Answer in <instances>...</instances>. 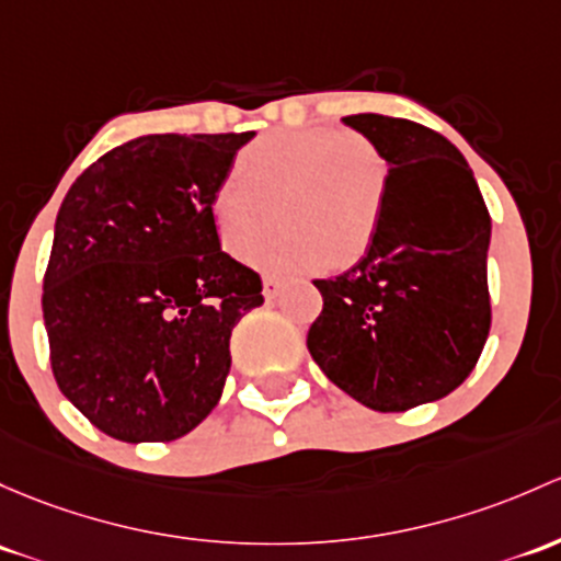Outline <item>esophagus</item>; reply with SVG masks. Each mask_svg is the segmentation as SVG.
<instances>
[{"label":"esophagus","instance_id":"1","mask_svg":"<svg viewBox=\"0 0 561 561\" xmlns=\"http://www.w3.org/2000/svg\"><path fill=\"white\" fill-rule=\"evenodd\" d=\"M279 290H282V282L274 279V276H265V279H263V296H265V300H274L276 296H279Z\"/></svg>","mask_w":561,"mask_h":561}]
</instances>
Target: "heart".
I'll use <instances>...</instances> for the list:
<instances>
[{
  "label": "heart",
  "instance_id": "heart-1",
  "mask_svg": "<svg viewBox=\"0 0 561 561\" xmlns=\"http://www.w3.org/2000/svg\"><path fill=\"white\" fill-rule=\"evenodd\" d=\"M387 161L359 134L341 128H285L244 147L236 169L217 180L209 198L222 250L271 274L325 265L344 271L368 255L385 217ZM277 215H273V206Z\"/></svg>",
  "mask_w": 561,
  "mask_h": 561
}]
</instances>
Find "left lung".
Instances as JSON below:
<instances>
[{
    "label": "left lung",
    "instance_id": "1",
    "mask_svg": "<svg viewBox=\"0 0 561 561\" xmlns=\"http://www.w3.org/2000/svg\"><path fill=\"white\" fill-rule=\"evenodd\" d=\"M389 167L374 247L333 279H314L322 314L311 357L335 387L374 411H405L454 392L479 363L492 309V220L462 152L403 117H344Z\"/></svg>",
    "mask_w": 561,
    "mask_h": 561
}]
</instances>
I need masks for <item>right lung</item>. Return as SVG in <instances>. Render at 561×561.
Listing matches in <instances>:
<instances>
[{
	"mask_svg": "<svg viewBox=\"0 0 561 561\" xmlns=\"http://www.w3.org/2000/svg\"><path fill=\"white\" fill-rule=\"evenodd\" d=\"M255 131L147 134L82 172L53 231L43 317L69 403L126 444L198 427L263 282L220 250L209 198Z\"/></svg>",
	"mask_w": 561,
	"mask_h": 561,
	"instance_id": "right-lung-1",
	"label": "right lung"
}]
</instances>
